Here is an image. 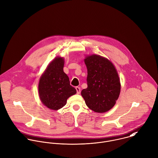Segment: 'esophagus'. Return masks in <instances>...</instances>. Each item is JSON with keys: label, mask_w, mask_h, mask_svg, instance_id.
I'll use <instances>...</instances> for the list:
<instances>
[{"label": "esophagus", "mask_w": 158, "mask_h": 158, "mask_svg": "<svg viewBox=\"0 0 158 158\" xmlns=\"http://www.w3.org/2000/svg\"><path fill=\"white\" fill-rule=\"evenodd\" d=\"M75 89H76V90H77V94H80V92H81V89H80V88L78 87V86H77V87L75 88Z\"/></svg>", "instance_id": "esophagus-1"}]
</instances>
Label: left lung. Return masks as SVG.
I'll return each instance as SVG.
<instances>
[{
    "instance_id": "obj_1",
    "label": "left lung",
    "mask_w": 158,
    "mask_h": 158,
    "mask_svg": "<svg viewBox=\"0 0 158 158\" xmlns=\"http://www.w3.org/2000/svg\"><path fill=\"white\" fill-rule=\"evenodd\" d=\"M88 87L81 91L86 106L96 112H105L115 104L120 92L118 73L111 62L97 55L86 57Z\"/></svg>"
}]
</instances>
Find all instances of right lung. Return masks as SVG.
<instances>
[{"label": "right lung", "instance_id": "1", "mask_svg": "<svg viewBox=\"0 0 158 158\" xmlns=\"http://www.w3.org/2000/svg\"><path fill=\"white\" fill-rule=\"evenodd\" d=\"M64 59L57 57L48 65L41 77L38 90L42 102L48 108L58 110L64 106L67 99L77 91L70 84L64 72Z\"/></svg>", "mask_w": 158, "mask_h": 158}]
</instances>
